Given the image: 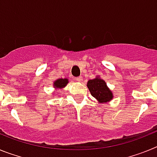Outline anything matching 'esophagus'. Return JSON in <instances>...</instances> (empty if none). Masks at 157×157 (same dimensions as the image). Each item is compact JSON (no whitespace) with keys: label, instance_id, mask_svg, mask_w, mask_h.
Instances as JSON below:
<instances>
[{"label":"esophagus","instance_id":"esophagus-1","mask_svg":"<svg viewBox=\"0 0 157 157\" xmlns=\"http://www.w3.org/2000/svg\"><path fill=\"white\" fill-rule=\"evenodd\" d=\"M75 81H77V82H82V78L81 76H79V77L75 78Z\"/></svg>","mask_w":157,"mask_h":157}]
</instances>
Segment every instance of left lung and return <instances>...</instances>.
Wrapping results in <instances>:
<instances>
[{"label":"left lung","mask_w":157,"mask_h":157,"mask_svg":"<svg viewBox=\"0 0 157 157\" xmlns=\"http://www.w3.org/2000/svg\"><path fill=\"white\" fill-rule=\"evenodd\" d=\"M87 87L91 95L99 101V103H106L113 98L112 91L107 86L106 82L99 76L94 79L89 80Z\"/></svg>","instance_id":"8db88e82"}]
</instances>
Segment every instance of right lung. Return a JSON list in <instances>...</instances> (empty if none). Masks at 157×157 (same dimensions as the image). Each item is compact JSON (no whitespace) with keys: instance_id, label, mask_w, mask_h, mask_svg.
I'll return each instance as SVG.
<instances>
[{"instance_id":"obj_1","label":"right lung","mask_w":157,"mask_h":157,"mask_svg":"<svg viewBox=\"0 0 157 157\" xmlns=\"http://www.w3.org/2000/svg\"><path fill=\"white\" fill-rule=\"evenodd\" d=\"M67 83H68L67 78H59L54 82L53 86L55 89H61L66 86Z\"/></svg>"}]
</instances>
